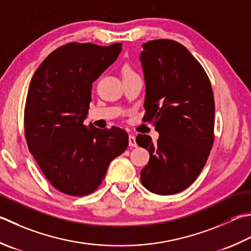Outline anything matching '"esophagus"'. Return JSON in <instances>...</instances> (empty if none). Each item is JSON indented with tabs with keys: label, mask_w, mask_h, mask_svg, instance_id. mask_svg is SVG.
<instances>
[{
	"label": "esophagus",
	"mask_w": 251,
	"mask_h": 251,
	"mask_svg": "<svg viewBox=\"0 0 251 251\" xmlns=\"http://www.w3.org/2000/svg\"><path fill=\"white\" fill-rule=\"evenodd\" d=\"M128 141H129V146H130V147H136V146H137V142H136L135 136L129 135V137H128Z\"/></svg>",
	"instance_id": "obj_1"
}]
</instances>
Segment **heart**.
I'll use <instances>...</instances> for the list:
<instances>
[{"label": "heart", "instance_id": "1", "mask_svg": "<svg viewBox=\"0 0 251 251\" xmlns=\"http://www.w3.org/2000/svg\"><path fill=\"white\" fill-rule=\"evenodd\" d=\"M131 75H136V73L132 71V68L130 66H125L123 68V77H127Z\"/></svg>", "mask_w": 251, "mask_h": 251}]
</instances>
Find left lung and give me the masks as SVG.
Segmentation results:
<instances>
[{"instance_id":"left-lung-1","label":"left lung","mask_w":251,"mask_h":251,"mask_svg":"<svg viewBox=\"0 0 251 251\" xmlns=\"http://www.w3.org/2000/svg\"><path fill=\"white\" fill-rule=\"evenodd\" d=\"M146 98L142 121L152 123L159 139L139 134L138 146L149 151L141 170L145 187L173 195L194 183L214 141V97L207 73L180 43L159 39L142 44Z\"/></svg>"}]
</instances>
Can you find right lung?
Segmentation results:
<instances>
[{"instance_id":"add662e5","label":"right lung","mask_w":251,"mask_h":251,"mask_svg":"<svg viewBox=\"0 0 251 251\" xmlns=\"http://www.w3.org/2000/svg\"><path fill=\"white\" fill-rule=\"evenodd\" d=\"M121 50L122 43L71 42L49 54L33 74L25 105V137L44 176L63 194L93 193L111 161L128 147V135L120 127L83 125L92 82Z\"/></svg>"}]
</instances>
